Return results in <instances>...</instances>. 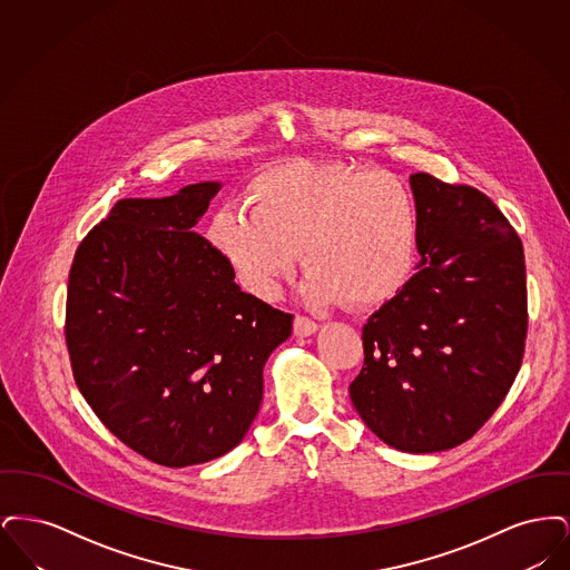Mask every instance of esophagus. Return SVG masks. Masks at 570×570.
I'll use <instances>...</instances> for the list:
<instances>
[{
  "label": "esophagus",
  "mask_w": 570,
  "mask_h": 570,
  "mask_svg": "<svg viewBox=\"0 0 570 570\" xmlns=\"http://www.w3.org/2000/svg\"><path fill=\"white\" fill-rule=\"evenodd\" d=\"M293 328H295V335L305 337V335H312V333L318 331V323L312 321V318H307V316L297 314V316H295V323H293Z\"/></svg>",
  "instance_id": "obj_1"
}]
</instances>
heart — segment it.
Wrapping results in <instances>:
<instances>
[{"instance_id":"1","label":"heart","mask_w":570,"mask_h":570,"mask_svg":"<svg viewBox=\"0 0 570 570\" xmlns=\"http://www.w3.org/2000/svg\"><path fill=\"white\" fill-rule=\"evenodd\" d=\"M247 207L217 212L209 237L245 286L273 297L297 265L307 297L372 307L406 284L419 245V207L389 170L344 163H293L265 173Z\"/></svg>"}]
</instances>
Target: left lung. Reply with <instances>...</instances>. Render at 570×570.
I'll use <instances>...</instances> for the list:
<instances>
[{
  "instance_id": "1",
  "label": "left lung",
  "mask_w": 570,
  "mask_h": 570,
  "mask_svg": "<svg viewBox=\"0 0 570 570\" xmlns=\"http://www.w3.org/2000/svg\"><path fill=\"white\" fill-rule=\"evenodd\" d=\"M414 277L363 326L351 400L393 449L435 453L476 434L521 367L528 333L523 245L483 191L414 173Z\"/></svg>"
}]
</instances>
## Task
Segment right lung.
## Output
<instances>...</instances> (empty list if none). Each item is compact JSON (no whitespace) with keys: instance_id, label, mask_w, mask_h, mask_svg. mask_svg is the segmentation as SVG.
Returning a JSON list of instances; mask_svg holds the SVG:
<instances>
[{"instance_id":"add662e5","label":"right lung","mask_w":570,"mask_h":570,"mask_svg":"<svg viewBox=\"0 0 570 570\" xmlns=\"http://www.w3.org/2000/svg\"><path fill=\"white\" fill-rule=\"evenodd\" d=\"M219 184L121 198L77 247L66 301L72 374L96 416L145 460L186 468L235 449L293 314L247 295L196 233Z\"/></svg>"}]
</instances>
